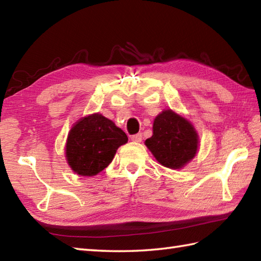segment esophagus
I'll use <instances>...</instances> for the list:
<instances>
[{"instance_id": "1", "label": "esophagus", "mask_w": 261, "mask_h": 261, "mask_svg": "<svg viewBox=\"0 0 261 261\" xmlns=\"http://www.w3.org/2000/svg\"><path fill=\"white\" fill-rule=\"evenodd\" d=\"M131 140L134 142H141L142 140V135L141 134H137L135 136L131 137Z\"/></svg>"}]
</instances>
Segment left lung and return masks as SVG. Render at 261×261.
Masks as SVG:
<instances>
[{
  "label": "left lung",
  "mask_w": 261,
  "mask_h": 261,
  "mask_svg": "<svg viewBox=\"0 0 261 261\" xmlns=\"http://www.w3.org/2000/svg\"><path fill=\"white\" fill-rule=\"evenodd\" d=\"M145 145L164 167L180 169L196 156L199 139L190 120L167 109L154 118L152 136Z\"/></svg>",
  "instance_id": "left-lung-1"
}]
</instances>
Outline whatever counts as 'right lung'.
<instances>
[{
  "label": "right lung",
  "mask_w": 261,
  "mask_h": 261,
  "mask_svg": "<svg viewBox=\"0 0 261 261\" xmlns=\"http://www.w3.org/2000/svg\"><path fill=\"white\" fill-rule=\"evenodd\" d=\"M127 137L113 121L99 113L80 119L71 126L65 146L66 160L75 174L95 176L112 162Z\"/></svg>",
  "instance_id": "1"
}]
</instances>
